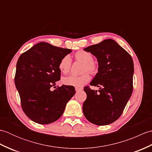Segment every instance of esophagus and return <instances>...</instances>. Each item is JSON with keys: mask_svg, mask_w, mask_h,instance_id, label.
Segmentation results:
<instances>
[{"mask_svg": "<svg viewBox=\"0 0 152 152\" xmlns=\"http://www.w3.org/2000/svg\"><path fill=\"white\" fill-rule=\"evenodd\" d=\"M75 89H76V92H78V91H81V90H82V88H75Z\"/></svg>", "mask_w": 152, "mask_h": 152, "instance_id": "34e87169", "label": "esophagus"}]
</instances>
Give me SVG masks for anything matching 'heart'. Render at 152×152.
<instances>
[{"instance_id":"obj_1","label":"heart","mask_w":152,"mask_h":152,"mask_svg":"<svg viewBox=\"0 0 152 152\" xmlns=\"http://www.w3.org/2000/svg\"><path fill=\"white\" fill-rule=\"evenodd\" d=\"M75 58L76 60L81 61L83 63L82 72H88L95 74L99 70V65L95 61H93V55L85 50L78 51L75 53ZM72 66V59L69 55H66L61 58L59 63V69L64 74H68ZM91 77L89 73L86 72L80 76H69L63 78L62 82L64 85L71 86L76 88H82L87 83L89 82Z\"/></svg>"}]
</instances>
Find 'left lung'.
Listing matches in <instances>:
<instances>
[{
	"mask_svg": "<svg viewBox=\"0 0 152 152\" xmlns=\"http://www.w3.org/2000/svg\"><path fill=\"white\" fill-rule=\"evenodd\" d=\"M97 58L99 72L84 87L87 99L83 104L86 118L93 124H110L120 117L133 89L134 64L131 55L112 39L84 49Z\"/></svg>",
	"mask_w": 152,
	"mask_h": 152,
	"instance_id": "left-lung-1",
	"label": "left lung"
}]
</instances>
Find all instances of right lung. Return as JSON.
Here are the masks:
<instances>
[{
  "label": "right lung",
  "mask_w": 152,
  "mask_h": 152,
  "mask_svg": "<svg viewBox=\"0 0 152 152\" xmlns=\"http://www.w3.org/2000/svg\"><path fill=\"white\" fill-rule=\"evenodd\" d=\"M71 51L40 42L19 57L15 85L23 110L37 124H49L57 120L63 115L68 101L75 94V89L71 86L63 85L51 90L61 78L58 67L60 60Z\"/></svg>",
  "instance_id": "obj_1"
}]
</instances>
